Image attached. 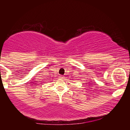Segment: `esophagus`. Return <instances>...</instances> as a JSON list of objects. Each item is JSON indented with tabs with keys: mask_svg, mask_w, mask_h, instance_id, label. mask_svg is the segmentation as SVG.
I'll list each match as a JSON object with an SVG mask.
<instances>
[{
	"mask_svg": "<svg viewBox=\"0 0 130 130\" xmlns=\"http://www.w3.org/2000/svg\"><path fill=\"white\" fill-rule=\"evenodd\" d=\"M60 77L61 78H63V76H62V75H61V76H60Z\"/></svg>",
	"mask_w": 130,
	"mask_h": 130,
	"instance_id": "34e87169",
	"label": "esophagus"
}]
</instances>
